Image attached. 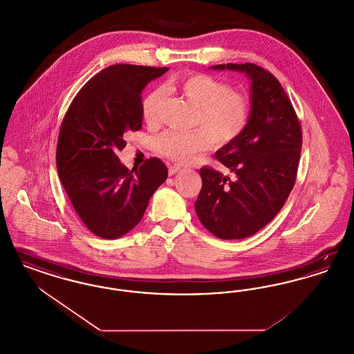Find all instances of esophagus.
Returning a JSON list of instances; mask_svg holds the SVG:
<instances>
[{
	"label": "esophagus",
	"mask_w": 354,
	"mask_h": 354,
	"mask_svg": "<svg viewBox=\"0 0 354 354\" xmlns=\"http://www.w3.org/2000/svg\"><path fill=\"white\" fill-rule=\"evenodd\" d=\"M180 171V166H178V165H174V166H169V175H175L176 172H179Z\"/></svg>",
	"instance_id": "34e87169"
}]
</instances>
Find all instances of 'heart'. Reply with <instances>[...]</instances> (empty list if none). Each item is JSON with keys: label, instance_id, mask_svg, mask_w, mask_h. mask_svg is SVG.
<instances>
[{"label": "heart", "instance_id": "b5f03b06", "mask_svg": "<svg viewBox=\"0 0 354 354\" xmlns=\"http://www.w3.org/2000/svg\"><path fill=\"white\" fill-rule=\"evenodd\" d=\"M172 86L196 107L192 131L169 130L155 140L156 150L175 162L185 163L196 153L211 147L235 142L248 126L252 103L247 93L208 74L195 73L176 80ZM165 98L162 88H155L145 98L142 114L153 123Z\"/></svg>", "mask_w": 354, "mask_h": 354}]
</instances>
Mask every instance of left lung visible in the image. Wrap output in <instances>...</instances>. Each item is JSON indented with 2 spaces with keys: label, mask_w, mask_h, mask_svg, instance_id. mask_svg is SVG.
<instances>
[{
  "label": "left lung",
  "mask_w": 354,
  "mask_h": 354,
  "mask_svg": "<svg viewBox=\"0 0 354 354\" xmlns=\"http://www.w3.org/2000/svg\"><path fill=\"white\" fill-rule=\"evenodd\" d=\"M251 80V117L244 133L216 152L234 179L204 166L195 209L212 235L245 239L273 219L295 185L303 146L297 114L277 78L254 64H227Z\"/></svg>",
  "instance_id": "8db88e82"
}]
</instances>
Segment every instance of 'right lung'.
Wrapping results in <instances>:
<instances>
[{
    "instance_id": "1",
    "label": "right lung",
    "mask_w": 354,
    "mask_h": 354,
    "mask_svg": "<svg viewBox=\"0 0 354 354\" xmlns=\"http://www.w3.org/2000/svg\"><path fill=\"white\" fill-rule=\"evenodd\" d=\"M169 68L118 64L88 80L68 106L57 142V169L84 225L118 239L142 220L152 194L169 175L150 158L139 169L119 162L127 131L142 129V90Z\"/></svg>"
}]
</instances>
